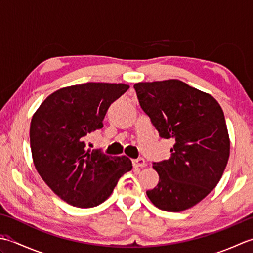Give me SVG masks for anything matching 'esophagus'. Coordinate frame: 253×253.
Returning a JSON list of instances; mask_svg holds the SVG:
<instances>
[{
  "label": "esophagus",
  "instance_id": "obj_1",
  "mask_svg": "<svg viewBox=\"0 0 253 253\" xmlns=\"http://www.w3.org/2000/svg\"><path fill=\"white\" fill-rule=\"evenodd\" d=\"M132 164L135 168H144L146 166V161H144L143 158H138L132 161Z\"/></svg>",
  "mask_w": 253,
  "mask_h": 253
}]
</instances>
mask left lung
Here are the masks:
<instances>
[{
  "label": "left lung",
  "instance_id": "left-lung-1",
  "mask_svg": "<svg viewBox=\"0 0 253 253\" xmlns=\"http://www.w3.org/2000/svg\"><path fill=\"white\" fill-rule=\"evenodd\" d=\"M133 88L160 137L175 140L170 158L153 163L160 179L148 198L169 212L196 206L216 187L228 162L230 141L221 105L177 79Z\"/></svg>",
  "mask_w": 253,
  "mask_h": 253
}]
</instances>
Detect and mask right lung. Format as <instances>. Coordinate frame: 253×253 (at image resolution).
I'll list each match as a JSON object with an SVG mask.
<instances>
[{"instance_id": "1", "label": "right lung", "mask_w": 253, "mask_h": 253, "mask_svg": "<svg viewBox=\"0 0 253 253\" xmlns=\"http://www.w3.org/2000/svg\"><path fill=\"white\" fill-rule=\"evenodd\" d=\"M129 89L125 84L87 83L58 89L42 102L30 123L36 169L62 200L78 208L104 202L118 179L131 170L127 157L85 150L88 133L103 127L110 105Z\"/></svg>"}]
</instances>
